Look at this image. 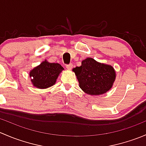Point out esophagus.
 <instances>
[{"mask_svg":"<svg viewBox=\"0 0 146 146\" xmlns=\"http://www.w3.org/2000/svg\"><path fill=\"white\" fill-rule=\"evenodd\" d=\"M72 68H73V64H72L66 65V68H67L68 70H70Z\"/></svg>","mask_w":146,"mask_h":146,"instance_id":"1","label":"esophagus"}]
</instances>
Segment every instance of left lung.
Returning a JSON list of instances; mask_svg holds the SVG:
<instances>
[{
  "instance_id": "8db88e82",
  "label": "left lung",
  "mask_w": 146,
  "mask_h": 146,
  "mask_svg": "<svg viewBox=\"0 0 146 146\" xmlns=\"http://www.w3.org/2000/svg\"><path fill=\"white\" fill-rule=\"evenodd\" d=\"M79 86L85 93L100 95L106 93L112 87L116 72L110 65L101 64L92 58L83 60L81 66L73 69Z\"/></svg>"
}]
</instances>
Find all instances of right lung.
Masks as SVG:
<instances>
[{
    "mask_svg": "<svg viewBox=\"0 0 146 146\" xmlns=\"http://www.w3.org/2000/svg\"><path fill=\"white\" fill-rule=\"evenodd\" d=\"M63 70L64 68L58 63H49L45 60L29 72V77L34 86L39 89H45L56 83Z\"/></svg>",
    "mask_w": 146,
    "mask_h": 146,
    "instance_id": "add662e5",
    "label": "right lung"
}]
</instances>
